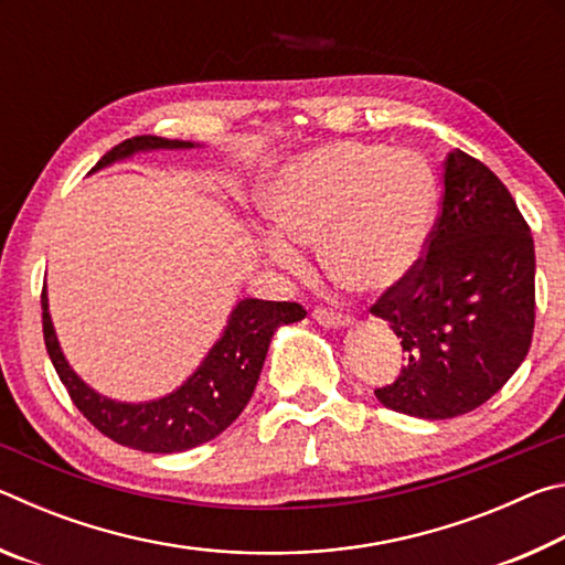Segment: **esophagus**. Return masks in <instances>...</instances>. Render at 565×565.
Segmentation results:
<instances>
[{
    "mask_svg": "<svg viewBox=\"0 0 565 565\" xmlns=\"http://www.w3.org/2000/svg\"><path fill=\"white\" fill-rule=\"evenodd\" d=\"M313 319H317L321 327H327V329H343V327H349V323H351L347 313H339V311H331V309H317V311H313Z\"/></svg>",
    "mask_w": 565,
    "mask_h": 565,
    "instance_id": "esophagus-1",
    "label": "esophagus"
}]
</instances>
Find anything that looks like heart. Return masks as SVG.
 <instances>
[{"mask_svg": "<svg viewBox=\"0 0 565 565\" xmlns=\"http://www.w3.org/2000/svg\"><path fill=\"white\" fill-rule=\"evenodd\" d=\"M271 238L264 254L294 269L291 246L317 244L333 284L379 294L406 279L436 214V179L408 149L331 141L276 167L256 191Z\"/></svg>", "mask_w": 565, "mask_h": 565, "instance_id": "b5f03b06", "label": "heart"}]
</instances>
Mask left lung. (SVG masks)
Listing matches in <instances>:
<instances>
[{
	"label": "left lung",
	"mask_w": 565,
	"mask_h": 565,
	"mask_svg": "<svg viewBox=\"0 0 565 565\" xmlns=\"http://www.w3.org/2000/svg\"><path fill=\"white\" fill-rule=\"evenodd\" d=\"M406 351L376 398L416 418L486 404L521 366L535 319V252L511 191L456 149L444 161L441 216L428 254L371 306Z\"/></svg>",
	"instance_id": "obj_1"
}]
</instances>
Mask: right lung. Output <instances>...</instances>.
Here are the masks:
<instances>
[{"instance_id":"add662e5","label":"right lung","mask_w":565,"mask_h":565,"mask_svg":"<svg viewBox=\"0 0 565 565\" xmlns=\"http://www.w3.org/2000/svg\"><path fill=\"white\" fill-rule=\"evenodd\" d=\"M194 147H199L194 141L149 137L147 134V137L121 141L107 151L92 171L117 164L139 151ZM303 317V306L294 301L242 299L228 313L222 337L216 339L184 384L161 398L127 404V401L97 394L74 374L70 361L64 359L60 339H56L46 286L42 291L44 343L74 406L111 441L145 454L189 451V448L212 441L224 428L232 426L254 394L274 331L286 323L301 321Z\"/></svg>"}]
</instances>
